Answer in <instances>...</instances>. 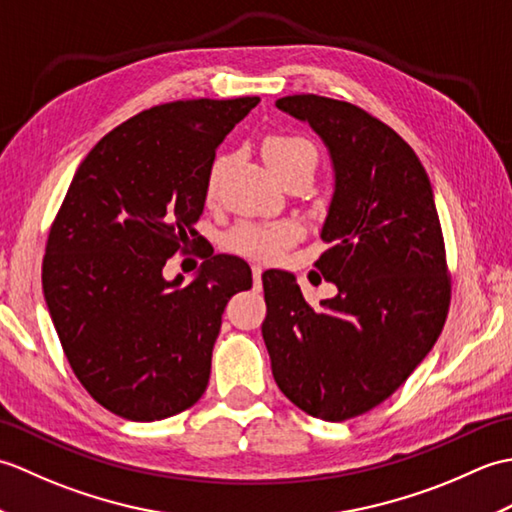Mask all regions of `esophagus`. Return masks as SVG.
Segmentation results:
<instances>
[{
  "label": "esophagus",
  "mask_w": 512,
  "mask_h": 512,
  "mask_svg": "<svg viewBox=\"0 0 512 512\" xmlns=\"http://www.w3.org/2000/svg\"><path fill=\"white\" fill-rule=\"evenodd\" d=\"M262 273H264V268L262 266H253V279H255V284H259V281H262Z\"/></svg>",
  "instance_id": "esophagus-1"
}]
</instances>
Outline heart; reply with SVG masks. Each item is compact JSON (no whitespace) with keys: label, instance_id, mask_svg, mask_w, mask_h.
<instances>
[{"label":"heart","instance_id":"obj_1","mask_svg":"<svg viewBox=\"0 0 512 512\" xmlns=\"http://www.w3.org/2000/svg\"><path fill=\"white\" fill-rule=\"evenodd\" d=\"M264 158L268 167L275 173L288 165L306 160L310 165L317 162V151L308 143L306 138L290 136V134H270L264 145ZM228 165V158L224 154L215 156L209 173H206V195L213 198L220 187V180L224 176ZM301 237V226L297 222H275V224H250L244 222L235 226L233 231H228L224 237V246L231 253L262 259V262H273L288 246H292Z\"/></svg>","mask_w":512,"mask_h":512}]
</instances>
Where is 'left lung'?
<instances>
[{"label": "left lung", "instance_id": "1", "mask_svg": "<svg viewBox=\"0 0 512 512\" xmlns=\"http://www.w3.org/2000/svg\"><path fill=\"white\" fill-rule=\"evenodd\" d=\"M330 151L334 193L314 262L336 297L314 310L295 275H262V334L284 396L341 422L374 409L438 341L451 301L447 253L427 171L394 129L345 101L284 96Z\"/></svg>", "mask_w": 512, "mask_h": 512}]
</instances>
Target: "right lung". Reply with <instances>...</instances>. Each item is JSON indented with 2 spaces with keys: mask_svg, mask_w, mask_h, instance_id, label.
<instances>
[{
  "mask_svg": "<svg viewBox=\"0 0 512 512\" xmlns=\"http://www.w3.org/2000/svg\"><path fill=\"white\" fill-rule=\"evenodd\" d=\"M257 103L193 99L136 114L92 147L54 217L43 297L72 372L116 416H176L209 385L224 308L253 273L233 255L206 259L187 286L162 268L198 239L215 149Z\"/></svg>",
  "mask_w": 512,
  "mask_h": 512,
  "instance_id": "obj_1",
  "label": "right lung"
}]
</instances>
